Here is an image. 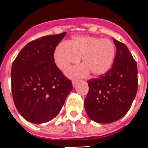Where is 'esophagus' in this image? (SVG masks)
Segmentation results:
<instances>
[{"instance_id": "34e87169", "label": "esophagus", "mask_w": 148, "mask_h": 148, "mask_svg": "<svg viewBox=\"0 0 148 148\" xmlns=\"http://www.w3.org/2000/svg\"><path fill=\"white\" fill-rule=\"evenodd\" d=\"M78 80H73V86L74 87H75V86L77 85V84H78Z\"/></svg>"}]
</instances>
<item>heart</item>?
<instances>
[{
  "label": "heart",
  "mask_w": 148,
  "mask_h": 148,
  "mask_svg": "<svg viewBox=\"0 0 148 148\" xmlns=\"http://www.w3.org/2000/svg\"><path fill=\"white\" fill-rule=\"evenodd\" d=\"M116 56V47L110 40L93 36L73 37L67 43L62 42L55 50L54 58L61 70L82 60V65L68 69L71 77L83 76L89 72L94 75L104 74L110 69Z\"/></svg>",
  "instance_id": "obj_1"
}]
</instances>
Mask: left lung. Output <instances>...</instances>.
Returning <instances> with one entry per match:
<instances>
[{"instance_id": "obj_1", "label": "left lung", "mask_w": 148, "mask_h": 148, "mask_svg": "<svg viewBox=\"0 0 148 148\" xmlns=\"http://www.w3.org/2000/svg\"><path fill=\"white\" fill-rule=\"evenodd\" d=\"M116 54L113 66L99 78L87 81L84 108L90 119L113 122L127 113L138 88L137 64L126 45L113 38Z\"/></svg>"}]
</instances>
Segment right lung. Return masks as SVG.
<instances>
[{"label": "right lung", "mask_w": 148, "mask_h": 148, "mask_svg": "<svg viewBox=\"0 0 148 148\" xmlns=\"http://www.w3.org/2000/svg\"><path fill=\"white\" fill-rule=\"evenodd\" d=\"M66 32L44 36L27 45L13 61L12 93L27 121L48 122L59 113L73 90L72 82L56 66L54 52Z\"/></svg>", "instance_id": "right-lung-1"}]
</instances>
